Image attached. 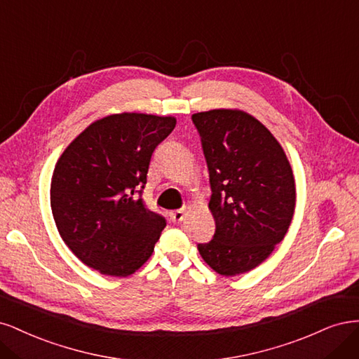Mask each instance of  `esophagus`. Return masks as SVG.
I'll return each instance as SVG.
<instances>
[{"label": "esophagus", "mask_w": 359, "mask_h": 359, "mask_svg": "<svg viewBox=\"0 0 359 359\" xmlns=\"http://www.w3.org/2000/svg\"><path fill=\"white\" fill-rule=\"evenodd\" d=\"M183 217H184V212L183 210H176V212H171L170 213V219L175 224H180L183 221Z\"/></svg>", "instance_id": "obj_1"}]
</instances>
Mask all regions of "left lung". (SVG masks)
Masks as SVG:
<instances>
[{
    "label": "left lung",
    "instance_id": "left-lung-1",
    "mask_svg": "<svg viewBox=\"0 0 359 359\" xmlns=\"http://www.w3.org/2000/svg\"><path fill=\"white\" fill-rule=\"evenodd\" d=\"M210 175L213 240L198 245L207 265L238 276L267 259L291 225L295 179L276 137L252 114L215 109L192 114Z\"/></svg>",
    "mask_w": 359,
    "mask_h": 359
}]
</instances>
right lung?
I'll return each mask as SVG.
<instances>
[{"instance_id":"1","label":"right lung","mask_w":359,"mask_h":359,"mask_svg":"<svg viewBox=\"0 0 359 359\" xmlns=\"http://www.w3.org/2000/svg\"><path fill=\"white\" fill-rule=\"evenodd\" d=\"M175 116L116 113L92 122L55 165L50 207L65 245L88 267L126 277L150 258L165 219L142 191L155 147Z\"/></svg>"}]
</instances>
